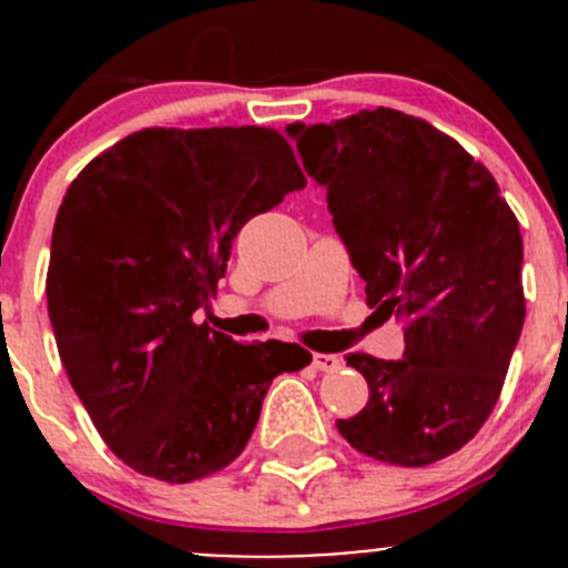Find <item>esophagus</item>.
Wrapping results in <instances>:
<instances>
[{"instance_id":"34e87169","label":"esophagus","mask_w":568,"mask_h":568,"mask_svg":"<svg viewBox=\"0 0 568 568\" xmlns=\"http://www.w3.org/2000/svg\"><path fill=\"white\" fill-rule=\"evenodd\" d=\"M343 365V359L337 354H313V368L318 371H337Z\"/></svg>"}]
</instances>
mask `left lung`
Instances as JSON below:
<instances>
[{"instance_id":"1","label":"left lung","mask_w":568,"mask_h":568,"mask_svg":"<svg viewBox=\"0 0 568 568\" xmlns=\"http://www.w3.org/2000/svg\"><path fill=\"white\" fill-rule=\"evenodd\" d=\"M285 131L326 186L365 302L404 321V359L346 357L368 404L337 432L398 467L456 454L489 420L525 324L517 216L484 164L412 114L376 106Z\"/></svg>"}]
</instances>
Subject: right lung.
Listing matches in <instances>:
<instances>
[{
    "label": "right lung",
    "instance_id": "obj_1",
    "mask_svg": "<svg viewBox=\"0 0 568 568\" xmlns=\"http://www.w3.org/2000/svg\"><path fill=\"white\" fill-rule=\"evenodd\" d=\"M266 125L142 129L106 148L62 197L45 300L57 352L120 462L189 484L247 448L263 395L311 352L236 343L197 324L236 233L305 186Z\"/></svg>",
    "mask_w": 568,
    "mask_h": 568
}]
</instances>
